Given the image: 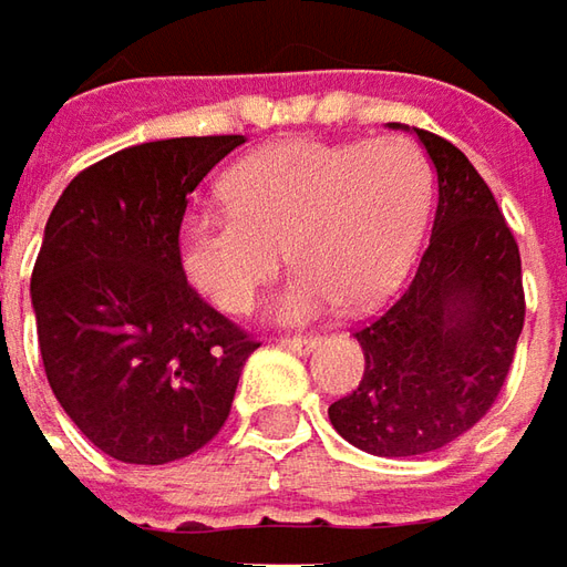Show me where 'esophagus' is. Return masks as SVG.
<instances>
[{
    "label": "esophagus",
    "mask_w": 567,
    "mask_h": 567,
    "mask_svg": "<svg viewBox=\"0 0 567 567\" xmlns=\"http://www.w3.org/2000/svg\"><path fill=\"white\" fill-rule=\"evenodd\" d=\"M279 344L295 350V353H310L319 344V338H313V334H295V338H279Z\"/></svg>",
    "instance_id": "1"
}]
</instances>
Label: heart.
I'll return each instance as SVG.
<instances>
[{
    "label": "heart",
    "mask_w": 567,
    "mask_h": 567,
    "mask_svg": "<svg viewBox=\"0 0 567 567\" xmlns=\"http://www.w3.org/2000/svg\"><path fill=\"white\" fill-rule=\"evenodd\" d=\"M434 173L400 136L372 142L291 138L238 161L223 210H192L179 260L192 285L226 313L248 310L276 276L282 248L295 276L272 300L282 322L384 298L425 229Z\"/></svg>",
    "instance_id": "1"
}]
</instances>
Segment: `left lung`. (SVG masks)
Wrapping results in <instances>:
<instances>
[{
	"instance_id": "1",
	"label": "left lung",
	"mask_w": 567,
	"mask_h": 567,
	"mask_svg": "<svg viewBox=\"0 0 567 567\" xmlns=\"http://www.w3.org/2000/svg\"><path fill=\"white\" fill-rule=\"evenodd\" d=\"M415 136L437 171L429 248L403 295L357 329L363 379L329 406L334 431L372 456H422L475 429L525 326L522 254L494 192L453 142Z\"/></svg>"
}]
</instances>
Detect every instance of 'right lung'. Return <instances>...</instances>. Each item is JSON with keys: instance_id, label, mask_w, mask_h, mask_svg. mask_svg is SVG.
<instances>
[{"instance_id": "right-lung-1", "label": "right lung", "mask_w": 567, "mask_h": 567, "mask_svg": "<svg viewBox=\"0 0 567 567\" xmlns=\"http://www.w3.org/2000/svg\"><path fill=\"white\" fill-rule=\"evenodd\" d=\"M245 136L142 142L76 173L30 279L61 410L111 460L164 465L217 437L260 348L188 285V195Z\"/></svg>"}]
</instances>
